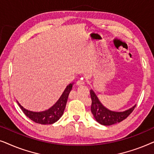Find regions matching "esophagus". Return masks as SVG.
Returning a JSON list of instances; mask_svg holds the SVG:
<instances>
[{
    "mask_svg": "<svg viewBox=\"0 0 154 154\" xmlns=\"http://www.w3.org/2000/svg\"><path fill=\"white\" fill-rule=\"evenodd\" d=\"M76 84L79 86H82V85H85V83H84V81H82V80H79V81L76 82Z\"/></svg>",
    "mask_w": 154,
    "mask_h": 154,
    "instance_id": "34e87169",
    "label": "esophagus"
}]
</instances>
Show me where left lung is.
<instances>
[{"instance_id":"obj_1","label":"left lung","mask_w":154,"mask_h":154,"mask_svg":"<svg viewBox=\"0 0 154 154\" xmlns=\"http://www.w3.org/2000/svg\"><path fill=\"white\" fill-rule=\"evenodd\" d=\"M90 92L92 100L91 112L96 121L101 125H111L120 123L132 112L136 106L134 104L131 108L123 111H111L102 104L93 90H90Z\"/></svg>"}]
</instances>
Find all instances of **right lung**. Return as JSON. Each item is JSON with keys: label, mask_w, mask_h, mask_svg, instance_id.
<instances>
[{"label": "right lung", "mask_w": 154, "mask_h": 154, "mask_svg": "<svg viewBox=\"0 0 154 154\" xmlns=\"http://www.w3.org/2000/svg\"><path fill=\"white\" fill-rule=\"evenodd\" d=\"M73 85V83H70L69 85H67L62 94V95L60 96V97L57 101L55 104L52 105L50 108L47 109V110L43 111H30L23 107L19 103L18 101H17V102L19 106H20L23 112L24 113V114L29 118L31 121H34L35 123L43 124V125L54 123L62 117L63 113H64L69 94L70 93L71 89H72Z\"/></svg>", "instance_id": "1"}]
</instances>
